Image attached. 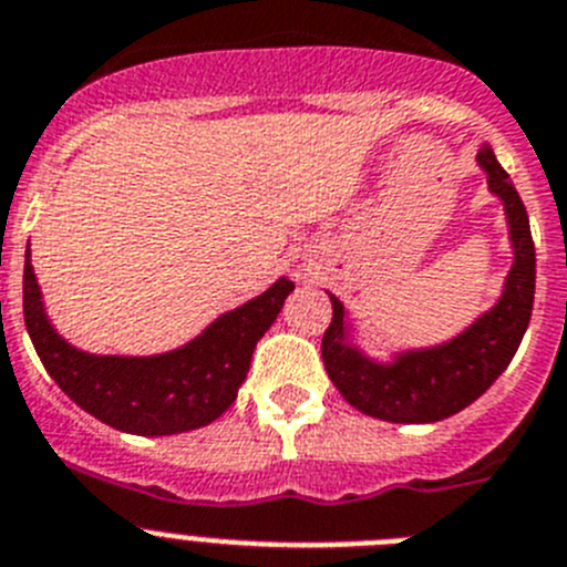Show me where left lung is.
<instances>
[{
    "label": "left lung",
    "instance_id": "1",
    "mask_svg": "<svg viewBox=\"0 0 567 567\" xmlns=\"http://www.w3.org/2000/svg\"><path fill=\"white\" fill-rule=\"evenodd\" d=\"M486 172V186L506 212L512 268L488 310L452 339L426 347H398L375 359L361 347L359 324L339 296H330L333 321L321 339V359L347 404L390 423H435L474 404L503 375L532 321L537 257L532 226L512 177L492 146L474 155Z\"/></svg>",
    "mask_w": 567,
    "mask_h": 567
}]
</instances>
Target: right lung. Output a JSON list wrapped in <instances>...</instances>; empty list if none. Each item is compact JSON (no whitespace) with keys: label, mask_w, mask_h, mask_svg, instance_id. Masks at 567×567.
I'll list each match as a JSON object with an SVG mask.
<instances>
[{"label":"right lung","mask_w":567,"mask_h":567,"mask_svg":"<svg viewBox=\"0 0 567 567\" xmlns=\"http://www.w3.org/2000/svg\"><path fill=\"white\" fill-rule=\"evenodd\" d=\"M296 285L279 277L265 293L226 310L186 344L155 355H99L53 328L39 279L24 251V324L50 379L112 430L163 437L200 430L237 401L265 330Z\"/></svg>","instance_id":"obj_1"}]
</instances>
